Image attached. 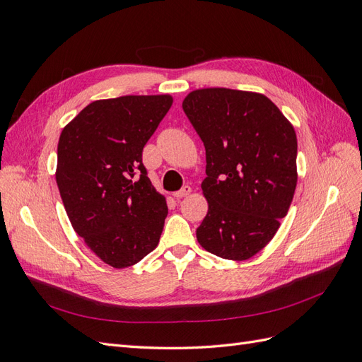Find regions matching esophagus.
<instances>
[{
	"label": "esophagus",
	"instance_id": "obj_1",
	"mask_svg": "<svg viewBox=\"0 0 362 362\" xmlns=\"http://www.w3.org/2000/svg\"><path fill=\"white\" fill-rule=\"evenodd\" d=\"M192 193V187L190 185H184V187L181 189V190H178V192H175L173 193V196L177 199H181V198H185V196H189Z\"/></svg>",
	"mask_w": 362,
	"mask_h": 362
}]
</instances>
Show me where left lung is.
<instances>
[{
	"label": "left lung",
	"instance_id": "8db88e82",
	"mask_svg": "<svg viewBox=\"0 0 362 362\" xmlns=\"http://www.w3.org/2000/svg\"><path fill=\"white\" fill-rule=\"evenodd\" d=\"M205 146L202 193L208 213L199 245L234 261L254 257L275 237L298 184V139L267 96L208 87L182 101Z\"/></svg>",
	"mask_w": 362,
	"mask_h": 362
}]
</instances>
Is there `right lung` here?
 Masks as SVG:
<instances>
[{"label":"right lung","mask_w":362,"mask_h":362,"mask_svg":"<svg viewBox=\"0 0 362 362\" xmlns=\"http://www.w3.org/2000/svg\"><path fill=\"white\" fill-rule=\"evenodd\" d=\"M173 103L170 95L93 101L63 128L56 181L74 231L115 269L154 250L166 198L146 175L141 152Z\"/></svg>","instance_id":"1"}]
</instances>
